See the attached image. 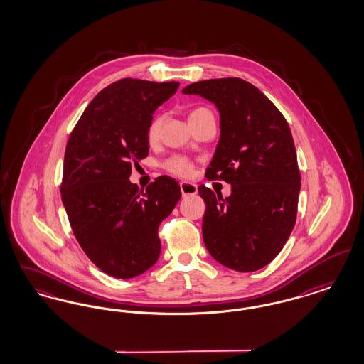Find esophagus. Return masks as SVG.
Listing matches in <instances>:
<instances>
[{
	"label": "esophagus",
	"mask_w": 364,
	"mask_h": 364,
	"mask_svg": "<svg viewBox=\"0 0 364 364\" xmlns=\"http://www.w3.org/2000/svg\"><path fill=\"white\" fill-rule=\"evenodd\" d=\"M180 190H181L183 196H192V195L198 193V187L192 183H188V181H181L180 183Z\"/></svg>",
	"instance_id": "34e87169"
}]
</instances>
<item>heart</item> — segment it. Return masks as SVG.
I'll return each mask as SVG.
<instances>
[{"mask_svg":"<svg viewBox=\"0 0 364 364\" xmlns=\"http://www.w3.org/2000/svg\"><path fill=\"white\" fill-rule=\"evenodd\" d=\"M202 110H206L203 107L200 109H195L191 116L202 112ZM190 116V117H191ZM159 127H161V119L159 117H154L149 127H147V132H146V136L149 141H156L158 138V134H159ZM164 168L169 172V173L176 174V176H181V177H186V176H190L192 172V165H191L190 161L187 158L181 156H173L171 158H168L165 162H164Z\"/></svg>","mask_w":364,"mask_h":364,"instance_id":"1","label":"heart"}]
</instances>
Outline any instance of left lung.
I'll list each match as a JSON object with an SVG mask.
<instances>
[{
    "mask_svg": "<svg viewBox=\"0 0 364 364\" xmlns=\"http://www.w3.org/2000/svg\"><path fill=\"white\" fill-rule=\"evenodd\" d=\"M183 94L220 112L221 135L206 177L232 188L228 198L198 188L206 203L205 245L232 270H259L277 257L296 223L301 177L289 125L260 90L237 77L196 82Z\"/></svg>",
    "mask_w": 364,
    "mask_h": 364,
    "instance_id": "8db88e82",
    "label": "left lung"
}]
</instances>
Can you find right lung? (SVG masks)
Instances as JSON below:
<instances>
[{
  "mask_svg": "<svg viewBox=\"0 0 364 364\" xmlns=\"http://www.w3.org/2000/svg\"><path fill=\"white\" fill-rule=\"evenodd\" d=\"M178 82L122 79L104 88L70 134L61 199L75 237L107 276L132 278L156 264L158 228L181 198L168 176L139 190L131 164L149 156L147 127Z\"/></svg>",
  "mask_w": 364,
  "mask_h": 364,
  "instance_id": "obj_1",
  "label": "right lung"
}]
</instances>
